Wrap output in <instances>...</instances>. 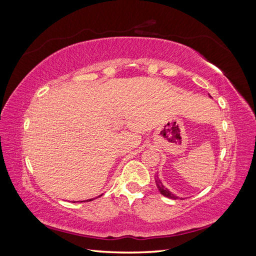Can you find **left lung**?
<instances>
[{
  "label": "left lung",
  "mask_w": 256,
  "mask_h": 256,
  "mask_svg": "<svg viewBox=\"0 0 256 256\" xmlns=\"http://www.w3.org/2000/svg\"><path fill=\"white\" fill-rule=\"evenodd\" d=\"M209 97H212V96L209 95ZM154 182H156L157 188H158L159 192L161 193L162 196H166V198H173V200H178V198H180V196H177L173 194V193H172L171 191H170L168 188L164 187V184H162V182L160 180V178H159L158 174H157L156 176H154Z\"/></svg>",
  "instance_id": "obj_1"
}]
</instances>
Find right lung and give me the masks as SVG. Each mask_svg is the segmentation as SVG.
<instances>
[{
    "label": "right lung",
    "mask_w": 256,
    "mask_h": 256,
    "mask_svg": "<svg viewBox=\"0 0 256 256\" xmlns=\"http://www.w3.org/2000/svg\"><path fill=\"white\" fill-rule=\"evenodd\" d=\"M95 200V198H88V200H81V202H90V200ZM74 203H76V202H74Z\"/></svg>",
    "instance_id": "add662e5"
}]
</instances>
